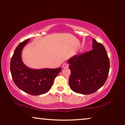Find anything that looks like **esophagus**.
Returning <instances> with one entry per match:
<instances>
[{"instance_id": "1", "label": "esophagus", "mask_w": 125, "mask_h": 125, "mask_svg": "<svg viewBox=\"0 0 125 125\" xmlns=\"http://www.w3.org/2000/svg\"><path fill=\"white\" fill-rule=\"evenodd\" d=\"M68 65H69L68 64H67V63H63L62 67L63 68H66L68 67Z\"/></svg>"}]
</instances>
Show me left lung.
<instances>
[{
    "label": "left lung",
    "instance_id": "left-lung-1",
    "mask_svg": "<svg viewBox=\"0 0 125 125\" xmlns=\"http://www.w3.org/2000/svg\"><path fill=\"white\" fill-rule=\"evenodd\" d=\"M71 74L69 85L82 94H90L102 87L108 77L110 61L102 44L93 39V50L68 61Z\"/></svg>",
    "mask_w": 125,
    "mask_h": 125
}]
</instances>
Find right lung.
<instances>
[{"label": "right lung", "mask_w": 125, "mask_h": 125, "mask_svg": "<svg viewBox=\"0 0 125 125\" xmlns=\"http://www.w3.org/2000/svg\"><path fill=\"white\" fill-rule=\"evenodd\" d=\"M29 40L21 42L15 50L10 62V72L14 82L20 90L32 95H39L50 90L54 78L62 68L35 69L25 65L21 52Z\"/></svg>", "instance_id": "add662e5"}]
</instances>
